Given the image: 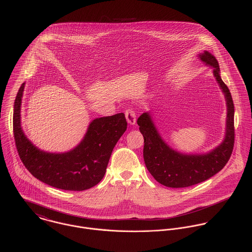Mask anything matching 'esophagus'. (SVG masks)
<instances>
[{
	"mask_svg": "<svg viewBox=\"0 0 252 252\" xmlns=\"http://www.w3.org/2000/svg\"><path fill=\"white\" fill-rule=\"evenodd\" d=\"M125 116H126V119H127L128 123H130L131 125L136 123V116L137 115H136V111L133 108H127L126 111H125Z\"/></svg>",
	"mask_w": 252,
	"mask_h": 252,
	"instance_id": "34e87169",
	"label": "esophagus"
}]
</instances>
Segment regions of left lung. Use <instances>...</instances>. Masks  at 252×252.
<instances>
[{"label": "left lung", "mask_w": 252, "mask_h": 252, "mask_svg": "<svg viewBox=\"0 0 252 252\" xmlns=\"http://www.w3.org/2000/svg\"><path fill=\"white\" fill-rule=\"evenodd\" d=\"M200 59L206 65L215 68L214 74L227 101L226 136L222 144L207 154H182L163 142L147 112L143 113L137 121L144 136V159L147 170L159 183L171 188L188 187L214 177L225 167L234 148L235 109L230 90L219 75L216 57L205 51L200 55Z\"/></svg>", "instance_id": "left-lung-1"}]
</instances>
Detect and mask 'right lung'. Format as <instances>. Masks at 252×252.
Segmentation results:
<instances>
[{"instance_id":"obj_1","label":"right lung","mask_w":252,"mask_h":252,"mask_svg":"<svg viewBox=\"0 0 252 252\" xmlns=\"http://www.w3.org/2000/svg\"><path fill=\"white\" fill-rule=\"evenodd\" d=\"M25 83L14 101L13 135L18 155L26 169L38 180L55 188L82 191L98 184L106 174L109 157L127 129L124 113L96 118L84 139L69 152L55 154L39 150L24 135L20 107Z\"/></svg>"}]
</instances>
